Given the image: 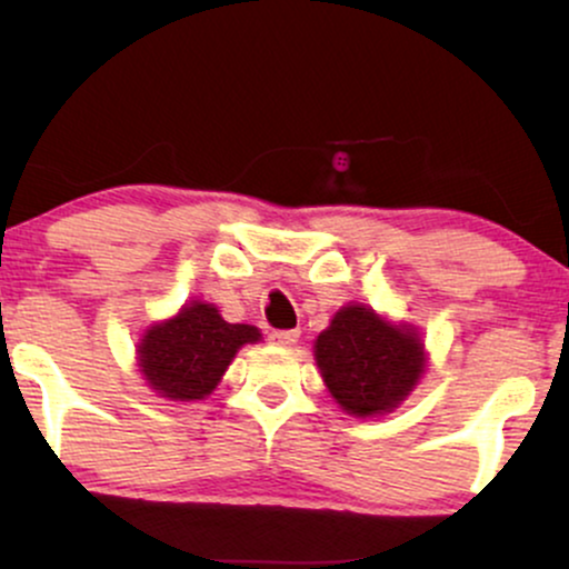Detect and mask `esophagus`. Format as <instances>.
Segmentation results:
<instances>
[{
    "label": "esophagus",
    "instance_id": "1",
    "mask_svg": "<svg viewBox=\"0 0 569 569\" xmlns=\"http://www.w3.org/2000/svg\"><path fill=\"white\" fill-rule=\"evenodd\" d=\"M270 339H272V345H280V348H291V345H297L299 331H297V329H289V331H272Z\"/></svg>",
    "mask_w": 569,
    "mask_h": 569
}]
</instances>
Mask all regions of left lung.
Returning <instances> with one entry per match:
<instances>
[{"mask_svg": "<svg viewBox=\"0 0 569 569\" xmlns=\"http://www.w3.org/2000/svg\"><path fill=\"white\" fill-rule=\"evenodd\" d=\"M316 361L348 415L393 411L426 371V345L407 323H390L367 305H348L316 339Z\"/></svg>", "mask_w": 569, "mask_h": 569, "instance_id": "obj_1", "label": "left lung"}]
</instances>
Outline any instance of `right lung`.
<instances>
[{"label":"right lung","mask_w":569,"mask_h":569,"mask_svg":"<svg viewBox=\"0 0 569 569\" xmlns=\"http://www.w3.org/2000/svg\"><path fill=\"white\" fill-rule=\"evenodd\" d=\"M259 339L257 326L227 323L213 305L189 302L143 331L139 371L162 398L200 401L213 393L234 352Z\"/></svg>","instance_id":"1"}]
</instances>
